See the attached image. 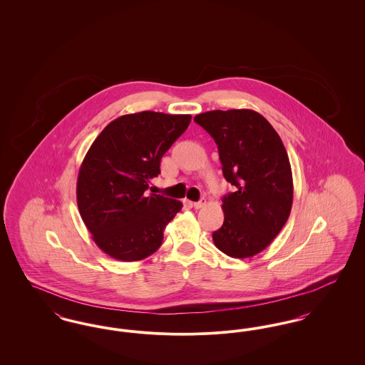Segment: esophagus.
Instances as JSON below:
<instances>
[{"instance_id":"1","label":"esophagus","mask_w":365,"mask_h":365,"mask_svg":"<svg viewBox=\"0 0 365 365\" xmlns=\"http://www.w3.org/2000/svg\"><path fill=\"white\" fill-rule=\"evenodd\" d=\"M205 205V200H200L197 202H192V207L195 209L202 208Z\"/></svg>"}]
</instances>
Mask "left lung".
I'll use <instances>...</instances> for the list:
<instances>
[{
    "mask_svg": "<svg viewBox=\"0 0 365 365\" xmlns=\"http://www.w3.org/2000/svg\"><path fill=\"white\" fill-rule=\"evenodd\" d=\"M215 139L223 175L235 191L223 197L225 223L215 246L234 259L262 252L287 222L293 175L284 145L268 120L252 109L209 110L194 118Z\"/></svg>",
    "mask_w": 365,
    "mask_h": 365,
    "instance_id": "8db88e82",
    "label": "left lung"
}]
</instances>
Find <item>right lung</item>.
<instances>
[{"mask_svg":"<svg viewBox=\"0 0 365 365\" xmlns=\"http://www.w3.org/2000/svg\"><path fill=\"white\" fill-rule=\"evenodd\" d=\"M190 115L143 110L109 123L79 168L76 201L93 241L108 256L139 261L161 246L182 202L148 194L160 161L190 124Z\"/></svg>","mask_w":365,"mask_h":365,"instance_id":"add662e5","label":"right lung"}]
</instances>
